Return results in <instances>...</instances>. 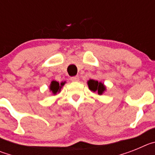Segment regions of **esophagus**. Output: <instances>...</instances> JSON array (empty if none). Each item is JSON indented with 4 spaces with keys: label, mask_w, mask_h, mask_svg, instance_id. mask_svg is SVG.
Returning <instances> with one entry per match:
<instances>
[{
    "label": "esophagus",
    "mask_w": 155,
    "mask_h": 155,
    "mask_svg": "<svg viewBox=\"0 0 155 155\" xmlns=\"http://www.w3.org/2000/svg\"><path fill=\"white\" fill-rule=\"evenodd\" d=\"M71 81L73 82H77L79 81V77L78 76H74V77H71Z\"/></svg>",
    "instance_id": "esophagus-1"
}]
</instances>
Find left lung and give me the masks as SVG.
Here are the masks:
<instances>
[{
  "label": "left lung",
  "mask_w": 155,
  "mask_h": 155,
  "mask_svg": "<svg viewBox=\"0 0 155 155\" xmlns=\"http://www.w3.org/2000/svg\"><path fill=\"white\" fill-rule=\"evenodd\" d=\"M87 86L88 88L91 90V91L97 93L98 95H102L105 91H106V86L104 84V83L101 81H98L93 80V79H90L87 81Z\"/></svg>",
  "instance_id": "1"
}]
</instances>
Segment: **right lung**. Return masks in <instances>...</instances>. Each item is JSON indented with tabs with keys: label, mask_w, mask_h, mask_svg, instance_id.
<instances>
[{
	"label": "right lung",
	"mask_w": 155,
	"mask_h": 155,
	"mask_svg": "<svg viewBox=\"0 0 155 155\" xmlns=\"http://www.w3.org/2000/svg\"><path fill=\"white\" fill-rule=\"evenodd\" d=\"M65 83L66 81H62L61 83H59L57 81H52L50 86H49L50 92L51 93V94H53V95H57V94H59V93L61 92V88H62L63 86L65 84Z\"/></svg>",
	"instance_id": "1"
}]
</instances>
